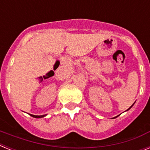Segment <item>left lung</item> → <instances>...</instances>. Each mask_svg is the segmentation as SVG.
Segmentation results:
<instances>
[{
  "label": "left lung",
  "mask_w": 150,
  "mask_h": 150,
  "mask_svg": "<svg viewBox=\"0 0 150 150\" xmlns=\"http://www.w3.org/2000/svg\"><path fill=\"white\" fill-rule=\"evenodd\" d=\"M134 104H132V106H131V107H129V108H128V110H129V109H131V108H132V106H133V105H134ZM114 118H115V117H114Z\"/></svg>",
  "instance_id": "1"
}]
</instances>
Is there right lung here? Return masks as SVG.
Returning <instances> with one entry per match:
<instances>
[{
    "label": "right lung",
    "instance_id": "right-lung-1",
    "mask_svg": "<svg viewBox=\"0 0 150 150\" xmlns=\"http://www.w3.org/2000/svg\"><path fill=\"white\" fill-rule=\"evenodd\" d=\"M30 116H32V117H34V118H42V117H44L46 115H41V116H35V115H32V114H30Z\"/></svg>",
    "mask_w": 150,
    "mask_h": 150
}]
</instances>
